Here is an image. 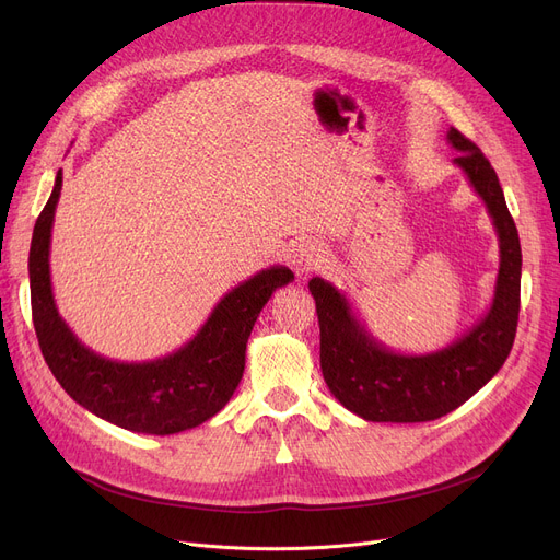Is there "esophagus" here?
<instances>
[{
    "instance_id": "1",
    "label": "esophagus",
    "mask_w": 560,
    "mask_h": 560,
    "mask_svg": "<svg viewBox=\"0 0 560 560\" xmlns=\"http://www.w3.org/2000/svg\"><path fill=\"white\" fill-rule=\"evenodd\" d=\"M322 258H325V247H322L315 241H306V243H302V245L292 249L290 262H292V270H295L302 277V275H308L315 268H319Z\"/></svg>"
}]
</instances>
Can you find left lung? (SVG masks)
I'll list each match as a JSON object with an SVG mask.
<instances>
[{"label":"left lung","instance_id":"8db88e82","mask_svg":"<svg viewBox=\"0 0 560 560\" xmlns=\"http://www.w3.org/2000/svg\"><path fill=\"white\" fill-rule=\"evenodd\" d=\"M447 142L454 165L483 199L499 238V272L486 315L445 349L397 354L378 342L349 300L329 281L313 277L308 290L319 322V365L331 395L368 422H429L465 404L504 365L520 315L522 249L497 172L479 147L454 127Z\"/></svg>","mask_w":560,"mask_h":560}]
</instances>
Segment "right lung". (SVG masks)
Wrapping results in <instances>:
<instances>
[{"instance_id":"obj_1","label":"right lung","mask_w":560,"mask_h":560,"mask_svg":"<svg viewBox=\"0 0 560 560\" xmlns=\"http://www.w3.org/2000/svg\"><path fill=\"white\" fill-rule=\"evenodd\" d=\"M61 186L63 170H58L28 249L34 327L51 374L79 406L133 433L170 435L211 420L241 384L258 313L295 275L275 265L238 283L218 302L195 338L163 359L110 361L72 334L54 302L49 243Z\"/></svg>"}]
</instances>
